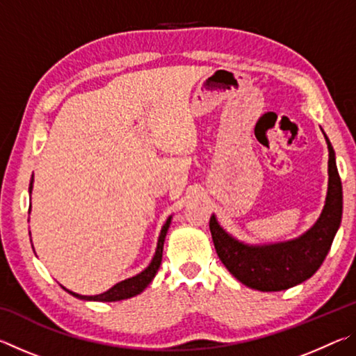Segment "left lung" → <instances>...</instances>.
I'll return each instance as SVG.
<instances>
[{
  "label": "left lung",
  "instance_id": "8db88e82",
  "mask_svg": "<svg viewBox=\"0 0 356 356\" xmlns=\"http://www.w3.org/2000/svg\"><path fill=\"white\" fill-rule=\"evenodd\" d=\"M328 144V193L321 218L303 236L275 245L250 246L232 238L210 216V232L220 261L242 284L261 292L286 291L314 275L327 257L342 218V185L333 146Z\"/></svg>",
  "mask_w": 356,
  "mask_h": 356
}]
</instances>
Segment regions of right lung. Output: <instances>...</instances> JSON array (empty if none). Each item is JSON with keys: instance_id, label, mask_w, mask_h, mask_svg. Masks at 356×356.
<instances>
[{"instance_id": "right-lung-1", "label": "right lung", "mask_w": 356, "mask_h": 356, "mask_svg": "<svg viewBox=\"0 0 356 356\" xmlns=\"http://www.w3.org/2000/svg\"><path fill=\"white\" fill-rule=\"evenodd\" d=\"M33 188V184L29 185V190ZM170 222H171V216L166 220L165 226L161 227V232H160V237H159V243H156V251H155V256L152 259V262L149 264V267L141 272L140 275L134 276V278H129L125 281H120L118 282L116 286H113L110 291H106L100 295H78L75 292H70L67 291L70 295H74V297L80 298V300H92V301H119V300H125V298H130V297H135V295L141 293L144 289H146L150 281L154 280L155 273L159 272L160 268V264H161V256H163V243H165V237H166V232H168V227H170Z\"/></svg>"}]
</instances>
